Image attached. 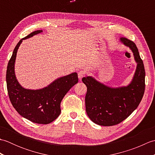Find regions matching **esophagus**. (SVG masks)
<instances>
[{"instance_id":"34e87169","label":"esophagus","mask_w":155,"mask_h":155,"mask_svg":"<svg viewBox=\"0 0 155 155\" xmlns=\"http://www.w3.org/2000/svg\"><path fill=\"white\" fill-rule=\"evenodd\" d=\"M84 76V71H79L78 72V78H79L80 81H81L82 78H83Z\"/></svg>"}]
</instances>
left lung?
<instances>
[{"label": "left lung", "mask_w": 155, "mask_h": 155, "mask_svg": "<svg viewBox=\"0 0 155 155\" xmlns=\"http://www.w3.org/2000/svg\"><path fill=\"white\" fill-rule=\"evenodd\" d=\"M120 41L132 51L137 63L132 81L127 86L113 88L100 83L91 76L83 77L86 84L87 114L98 125L109 127L119 124L139 106L145 88V71L134 42L122 37Z\"/></svg>", "instance_id": "obj_1"}]
</instances>
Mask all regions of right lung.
<instances>
[{"instance_id": "right-lung-1", "label": "right lung", "mask_w": 155, "mask_h": 155, "mask_svg": "<svg viewBox=\"0 0 155 155\" xmlns=\"http://www.w3.org/2000/svg\"><path fill=\"white\" fill-rule=\"evenodd\" d=\"M36 31L22 38L16 45L8 61L6 81L8 97L20 115L38 124H49L61 114V103L68 91L78 81L77 72L57 78L47 87L37 90L23 88L16 79L15 64L17 51L22 40L41 33Z\"/></svg>"}]
</instances>
